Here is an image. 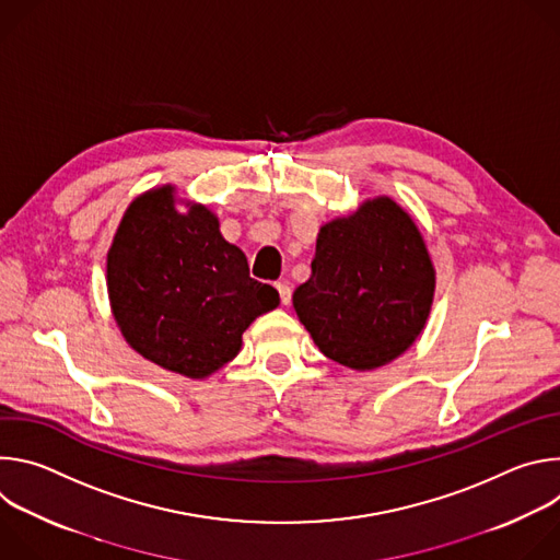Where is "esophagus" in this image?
Listing matches in <instances>:
<instances>
[{
    "instance_id": "obj_1",
    "label": "esophagus",
    "mask_w": 560,
    "mask_h": 560,
    "mask_svg": "<svg viewBox=\"0 0 560 560\" xmlns=\"http://www.w3.org/2000/svg\"><path fill=\"white\" fill-rule=\"evenodd\" d=\"M277 290H279V296H281V303L288 305L290 299H292V290L288 283H277Z\"/></svg>"
}]
</instances>
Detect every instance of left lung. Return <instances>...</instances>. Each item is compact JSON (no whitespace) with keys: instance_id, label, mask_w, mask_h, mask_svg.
<instances>
[{"instance_id":"1","label":"left lung","mask_w":560,"mask_h":560,"mask_svg":"<svg viewBox=\"0 0 560 560\" xmlns=\"http://www.w3.org/2000/svg\"><path fill=\"white\" fill-rule=\"evenodd\" d=\"M436 272L415 219L389 197L322 225L312 275L292 303L328 359L365 372L401 357L423 332Z\"/></svg>"}]
</instances>
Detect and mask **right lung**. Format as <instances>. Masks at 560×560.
Here are the masks:
<instances>
[{
	"label": "right lung",
	"mask_w": 560,
	"mask_h": 560,
	"mask_svg": "<svg viewBox=\"0 0 560 560\" xmlns=\"http://www.w3.org/2000/svg\"><path fill=\"white\" fill-rule=\"evenodd\" d=\"M106 281L130 348L188 378H206L232 361L248 326L279 305V292L250 277L246 255L225 242L206 206L177 210L173 186L128 206Z\"/></svg>",
	"instance_id": "obj_1"
}]
</instances>
